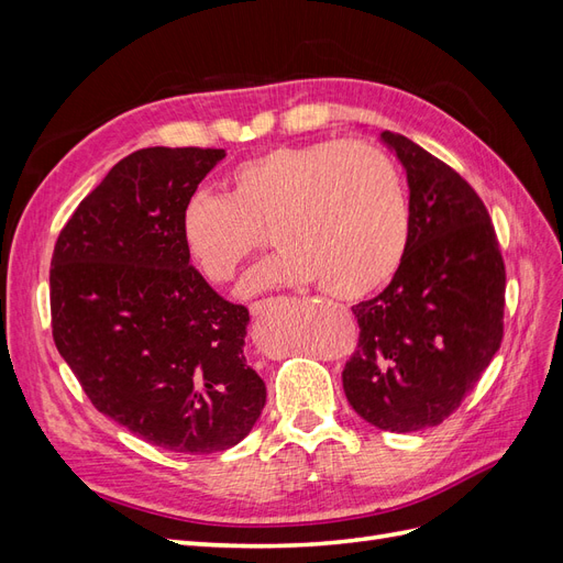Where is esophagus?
<instances>
[{
    "label": "esophagus",
    "instance_id": "34e87169",
    "mask_svg": "<svg viewBox=\"0 0 563 563\" xmlns=\"http://www.w3.org/2000/svg\"><path fill=\"white\" fill-rule=\"evenodd\" d=\"M272 298H263V300H255V302H251V312L253 314H263V312H267L269 308H272Z\"/></svg>",
    "mask_w": 563,
    "mask_h": 563
}]
</instances>
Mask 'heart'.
I'll return each mask as SVG.
<instances>
[{
  "label": "heart",
  "mask_w": 563,
  "mask_h": 563,
  "mask_svg": "<svg viewBox=\"0 0 563 563\" xmlns=\"http://www.w3.org/2000/svg\"><path fill=\"white\" fill-rule=\"evenodd\" d=\"M225 195L187 199L180 232L190 261L228 284L272 230L282 246L244 288L312 284L338 300L385 288L411 244V209L385 152L356 141L275 145L236 164Z\"/></svg>",
  "instance_id": "1"
}]
</instances>
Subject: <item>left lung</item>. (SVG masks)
Wrapping results in <instances>:
<instances>
[{
  "mask_svg": "<svg viewBox=\"0 0 563 563\" xmlns=\"http://www.w3.org/2000/svg\"><path fill=\"white\" fill-rule=\"evenodd\" d=\"M383 139L411 187V244L385 291L352 308L343 387L366 422L418 432L457 411L500 350L505 261L474 187L406 135Z\"/></svg>",
  "mask_w": 563,
  "mask_h": 563,
  "instance_id": "obj_1",
  "label": "left lung"
}]
</instances>
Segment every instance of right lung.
Here are the masks:
<instances>
[{
  "label": "right lung",
  "mask_w": 563,
  "mask_h": 563,
  "mask_svg": "<svg viewBox=\"0 0 563 563\" xmlns=\"http://www.w3.org/2000/svg\"><path fill=\"white\" fill-rule=\"evenodd\" d=\"M225 157L145 147L81 199L51 258V333L100 413L174 453L225 451L251 432L265 383L244 360L249 310L190 265L180 218Z\"/></svg>",
  "instance_id": "right-lung-1"
}]
</instances>
